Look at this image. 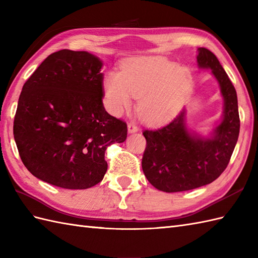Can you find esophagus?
I'll return each instance as SVG.
<instances>
[{
  "label": "esophagus",
  "instance_id": "1",
  "mask_svg": "<svg viewBox=\"0 0 258 258\" xmlns=\"http://www.w3.org/2000/svg\"><path fill=\"white\" fill-rule=\"evenodd\" d=\"M127 131H128V133H131V134L136 133L139 131V127L134 123H128L127 124Z\"/></svg>",
  "mask_w": 258,
  "mask_h": 258
}]
</instances>
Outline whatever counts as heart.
<instances>
[{
  "label": "heart",
  "mask_w": 258,
  "mask_h": 258,
  "mask_svg": "<svg viewBox=\"0 0 258 258\" xmlns=\"http://www.w3.org/2000/svg\"><path fill=\"white\" fill-rule=\"evenodd\" d=\"M190 86L187 68L165 58L144 56L127 59L119 73H107L103 89L108 111L115 116L131 108L133 96L139 98L141 118L161 125L179 113Z\"/></svg>",
  "instance_id": "1"
}]
</instances>
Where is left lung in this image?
I'll return each mask as SVG.
<instances>
[{"mask_svg": "<svg viewBox=\"0 0 258 258\" xmlns=\"http://www.w3.org/2000/svg\"><path fill=\"white\" fill-rule=\"evenodd\" d=\"M201 70H211L224 100L221 122L208 136L190 131L184 108L172 122L154 131L146 130V149L142 168L155 188L175 193L212 183L225 171L239 134L237 94L220 61L205 47L197 48Z\"/></svg>", "mask_w": 258, "mask_h": 258, "instance_id": "8db88e82", "label": "left lung"}]
</instances>
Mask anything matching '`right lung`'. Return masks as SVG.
Returning <instances> with one entry per match:
<instances>
[{"mask_svg": "<svg viewBox=\"0 0 258 258\" xmlns=\"http://www.w3.org/2000/svg\"><path fill=\"white\" fill-rule=\"evenodd\" d=\"M103 62L85 51L48 55L25 82L13 134L25 167L38 179L68 189L98 184L105 150L123 143L125 122L103 105Z\"/></svg>", "mask_w": 258, "mask_h": 258, "instance_id": "1", "label": "right lung"}]
</instances>
